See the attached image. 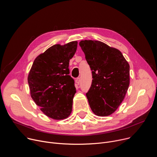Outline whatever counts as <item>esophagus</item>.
Instances as JSON below:
<instances>
[{
    "instance_id": "obj_1",
    "label": "esophagus",
    "mask_w": 157,
    "mask_h": 157,
    "mask_svg": "<svg viewBox=\"0 0 157 157\" xmlns=\"http://www.w3.org/2000/svg\"><path fill=\"white\" fill-rule=\"evenodd\" d=\"M76 83H77L78 84H79L80 83V82H81V79H80L79 78H78L76 79Z\"/></svg>"
}]
</instances>
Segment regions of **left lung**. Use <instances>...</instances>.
<instances>
[{
  "mask_svg": "<svg viewBox=\"0 0 157 157\" xmlns=\"http://www.w3.org/2000/svg\"><path fill=\"white\" fill-rule=\"evenodd\" d=\"M79 44L92 71L91 86L86 93L89 106L96 116H110L127 91L129 64L119 50L102 41L82 40Z\"/></svg>",
  "mask_w": 157,
  "mask_h": 157,
  "instance_id": "left-lung-1",
  "label": "left lung"
}]
</instances>
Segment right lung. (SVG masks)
<instances>
[{
  "mask_svg": "<svg viewBox=\"0 0 157 157\" xmlns=\"http://www.w3.org/2000/svg\"><path fill=\"white\" fill-rule=\"evenodd\" d=\"M77 46V41L53 45L35 58L29 73L32 99L44 115L55 120L68 118L72 112L76 91L68 68Z\"/></svg>",
  "mask_w": 157,
  "mask_h": 157,
  "instance_id": "obj_1",
  "label": "right lung"
}]
</instances>
